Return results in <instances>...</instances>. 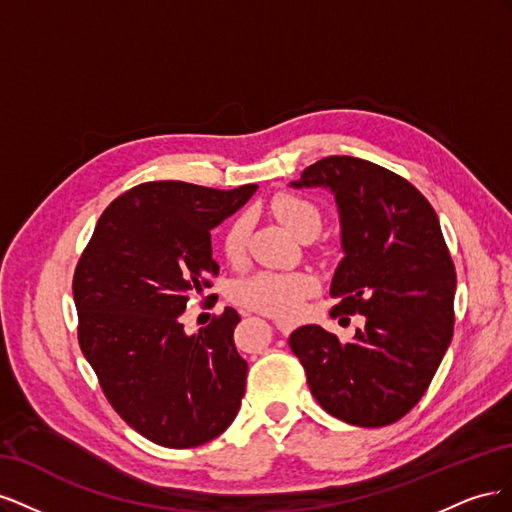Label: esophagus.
<instances>
[{"label":"esophagus","instance_id":"esophagus-1","mask_svg":"<svg viewBox=\"0 0 512 512\" xmlns=\"http://www.w3.org/2000/svg\"><path fill=\"white\" fill-rule=\"evenodd\" d=\"M275 327H277V331H280L282 335H290V333H292V329H294V324L284 322V320H277V322H275Z\"/></svg>","mask_w":512,"mask_h":512}]
</instances>
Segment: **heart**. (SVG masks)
<instances>
[{
  "label": "heart",
  "mask_w": 512,
  "mask_h": 512,
  "mask_svg": "<svg viewBox=\"0 0 512 512\" xmlns=\"http://www.w3.org/2000/svg\"><path fill=\"white\" fill-rule=\"evenodd\" d=\"M267 209L299 239L314 237L322 224V211L312 200L297 194H275ZM250 220L237 215L228 222L222 235V254L230 265H239L247 252ZM318 280L307 271H258L235 286V299L265 316L292 320L303 312L305 301L316 294Z\"/></svg>",
  "instance_id": "1"
}]
</instances>
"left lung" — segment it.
<instances>
[{"instance_id":"obj_1","label":"left lung","mask_w":512,"mask_h":512,"mask_svg":"<svg viewBox=\"0 0 512 512\" xmlns=\"http://www.w3.org/2000/svg\"><path fill=\"white\" fill-rule=\"evenodd\" d=\"M292 185L335 194L346 256L331 312L361 314L365 329L339 342L307 324L288 344L329 414L359 427L391 425L425 395L453 339L457 273L438 215L408 179L361 158H322Z\"/></svg>"}]
</instances>
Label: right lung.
<instances>
[{"mask_svg": "<svg viewBox=\"0 0 512 512\" xmlns=\"http://www.w3.org/2000/svg\"><path fill=\"white\" fill-rule=\"evenodd\" d=\"M256 188L136 185L104 209L74 269L85 359L113 410L160 446L205 444L239 412L247 363L232 339L237 309L226 307L194 335H185L181 316L220 273L211 228Z\"/></svg>", "mask_w": 512, "mask_h": 512, "instance_id": "right-lung-1", "label": "right lung"}]
</instances>
